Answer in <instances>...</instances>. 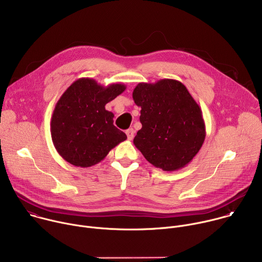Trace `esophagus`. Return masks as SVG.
<instances>
[{
    "label": "esophagus",
    "instance_id": "obj_1",
    "mask_svg": "<svg viewBox=\"0 0 262 262\" xmlns=\"http://www.w3.org/2000/svg\"><path fill=\"white\" fill-rule=\"evenodd\" d=\"M125 134H126L127 139H128L129 141H132V140L134 139V137H135V130H134V128H129V129H127V130L125 132Z\"/></svg>",
    "mask_w": 262,
    "mask_h": 262
}]
</instances>
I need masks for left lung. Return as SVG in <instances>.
I'll return each instance as SVG.
<instances>
[{"instance_id":"1","label":"left lung","mask_w":262,"mask_h":262,"mask_svg":"<svg viewBox=\"0 0 262 262\" xmlns=\"http://www.w3.org/2000/svg\"><path fill=\"white\" fill-rule=\"evenodd\" d=\"M141 107L142 128L135 146L155 167L172 172L188 165L201 149L206 132L202 111L179 81L139 83L133 92Z\"/></svg>"}]
</instances>
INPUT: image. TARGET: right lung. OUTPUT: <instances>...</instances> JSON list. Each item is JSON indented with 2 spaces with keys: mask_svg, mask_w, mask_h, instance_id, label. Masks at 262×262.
I'll return each instance as SVG.
<instances>
[{
  "mask_svg": "<svg viewBox=\"0 0 262 262\" xmlns=\"http://www.w3.org/2000/svg\"><path fill=\"white\" fill-rule=\"evenodd\" d=\"M121 83L101 86L95 80L74 81L56 103L51 119L52 140L69 164L88 168L101 162L126 135L113 124L114 114L105 104L120 95Z\"/></svg>",
  "mask_w": 262,
  "mask_h": 262,
  "instance_id": "add662e5",
  "label": "right lung"
}]
</instances>
